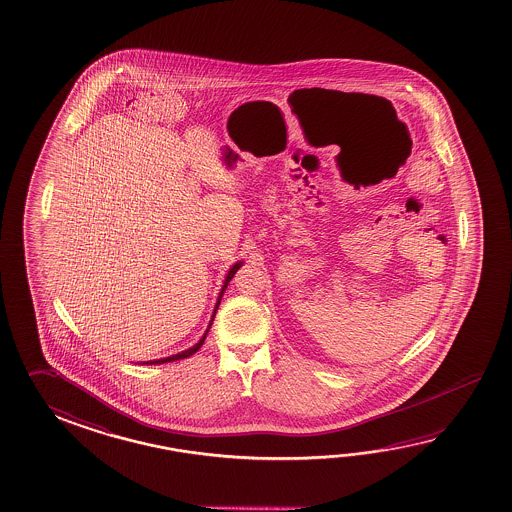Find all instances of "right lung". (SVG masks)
<instances>
[{"label": "right lung", "mask_w": 512, "mask_h": 512, "mask_svg": "<svg viewBox=\"0 0 512 512\" xmlns=\"http://www.w3.org/2000/svg\"><path fill=\"white\" fill-rule=\"evenodd\" d=\"M244 261H237L233 264L232 268L228 270L226 273V277H224V282H222L221 291H219V297H217V302H215V308H213L212 319H210V324H208V328L204 331L203 337L199 338V342L197 344H193L192 348L184 349L181 353H175V355H170V357L157 358V360H146L143 364L146 366H152V364H164V362H174V360H181V358L192 357L193 353L197 351V349L201 348L204 344V340H206V335H208V331L212 328L213 319H215V313H217V309H219V304H221L222 295H224V291L228 288V284H230V280L233 279V275L237 273V270L241 268Z\"/></svg>", "instance_id": "right-lung-1"}]
</instances>
